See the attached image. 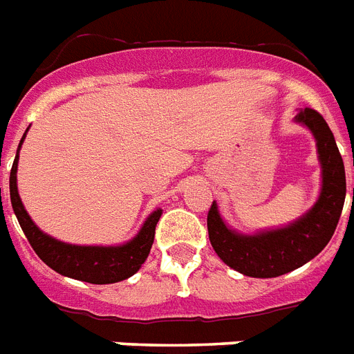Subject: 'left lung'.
Here are the masks:
<instances>
[{"label": "left lung", "mask_w": 354, "mask_h": 354, "mask_svg": "<svg viewBox=\"0 0 354 354\" xmlns=\"http://www.w3.org/2000/svg\"><path fill=\"white\" fill-rule=\"evenodd\" d=\"M295 122L317 142L322 185L315 205L287 225L257 232H240L225 223L216 202L207 216L212 249L223 263L252 278H277L291 272L329 243L346 200V171L335 136L326 120L313 109H301Z\"/></svg>", "instance_id": "obj_1"}]
</instances>
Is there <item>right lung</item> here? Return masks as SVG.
I'll return each mask as SVG.
<instances>
[{
  "instance_id": "add662e5",
  "label": "right lung",
  "mask_w": 354,
  "mask_h": 354,
  "mask_svg": "<svg viewBox=\"0 0 354 354\" xmlns=\"http://www.w3.org/2000/svg\"><path fill=\"white\" fill-rule=\"evenodd\" d=\"M27 131L19 142L12 171H10V202H12L14 214L18 218L19 225L37 257L63 277L97 283V286L116 283V281L127 280L132 274H136L151 252L152 242H154V229L162 216V209L158 207L156 211H152L145 218L136 236H132L125 243H118V245H76V243L56 240L47 232H43L25 211V205H23L18 192L19 151L25 142Z\"/></svg>"
}]
</instances>
